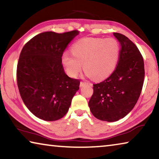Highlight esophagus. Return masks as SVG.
<instances>
[{"label":"esophagus","mask_w":159,"mask_h":159,"mask_svg":"<svg viewBox=\"0 0 159 159\" xmlns=\"http://www.w3.org/2000/svg\"><path fill=\"white\" fill-rule=\"evenodd\" d=\"M88 83H86V82H80V88H82V87H83V86L84 85H88Z\"/></svg>","instance_id":"34e87169"}]
</instances>
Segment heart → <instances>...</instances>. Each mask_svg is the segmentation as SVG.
I'll use <instances>...</instances> for the list:
<instances>
[{
	"label": "heart",
	"mask_w": 159,
	"mask_h": 159,
	"mask_svg": "<svg viewBox=\"0 0 159 159\" xmlns=\"http://www.w3.org/2000/svg\"><path fill=\"white\" fill-rule=\"evenodd\" d=\"M71 52H64L61 59L70 77H76L83 64L88 76L102 80L111 76L116 68L120 46L114 38H84L72 45Z\"/></svg>",
	"instance_id": "b5f03b06"
}]
</instances>
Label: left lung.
Instances as JSON below:
<instances>
[{"mask_svg": "<svg viewBox=\"0 0 159 159\" xmlns=\"http://www.w3.org/2000/svg\"><path fill=\"white\" fill-rule=\"evenodd\" d=\"M113 34L121 47L118 65L108 79L93 85L88 102L94 116L108 122L117 121L132 111L144 79V60L138 48L124 35Z\"/></svg>", "mask_w": 159, "mask_h": 159, "instance_id": "8db88e82", "label": "left lung"}]
</instances>
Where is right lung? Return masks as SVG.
Returning a JSON list of instances; mask_svg holds the SVG:
<instances>
[{
  "mask_svg": "<svg viewBox=\"0 0 159 159\" xmlns=\"http://www.w3.org/2000/svg\"><path fill=\"white\" fill-rule=\"evenodd\" d=\"M79 32L47 31L28 41L21 51L17 69V85L24 103L40 119L54 121L69 111L80 80L64 72L61 55Z\"/></svg>",
  "mask_w": 159,
  "mask_h": 159,
  "instance_id": "right-lung-1",
  "label": "right lung"
}]
</instances>
